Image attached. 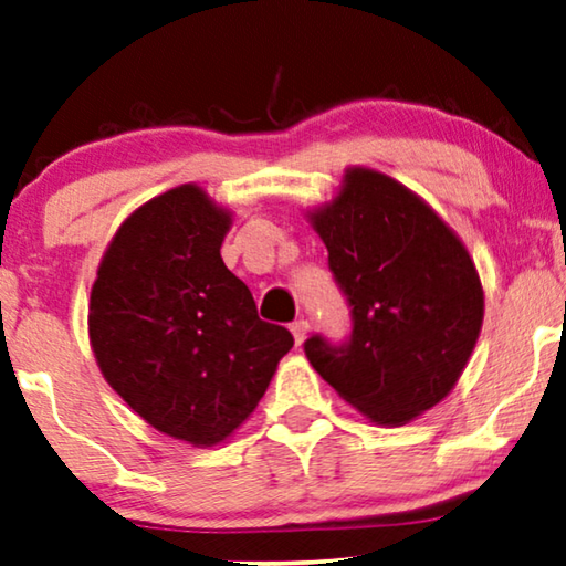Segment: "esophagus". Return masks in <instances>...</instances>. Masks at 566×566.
Returning a JSON list of instances; mask_svg holds the SVG:
<instances>
[{"mask_svg": "<svg viewBox=\"0 0 566 566\" xmlns=\"http://www.w3.org/2000/svg\"><path fill=\"white\" fill-rule=\"evenodd\" d=\"M290 331L294 335V343L302 345V343L307 340V335H310V323H307V319H297V323H292Z\"/></svg>", "mask_w": 566, "mask_h": 566, "instance_id": "obj_1", "label": "esophagus"}]
</instances>
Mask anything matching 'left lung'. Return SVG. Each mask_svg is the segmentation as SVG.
<instances>
[{
  "instance_id": "left-lung-1",
  "label": "left lung",
  "mask_w": 566,
  "mask_h": 566,
  "mask_svg": "<svg viewBox=\"0 0 566 566\" xmlns=\"http://www.w3.org/2000/svg\"><path fill=\"white\" fill-rule=\"evenodd\" d=\"M350 305L343 345L312 335V368L360 415L401 427L454 389L483 325V284L468 249L394 177L350 167L310 213Z\"/></svg>"
}]
</instances>
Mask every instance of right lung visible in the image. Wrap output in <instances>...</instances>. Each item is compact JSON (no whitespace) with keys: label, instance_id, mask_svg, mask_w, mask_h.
<instances>
[{"label":"right lung","instance_id":"right-lung-1","mask_svg":"<svg viewBox=\"0 0 566 566\" xmlns=\"http://www.w3.org/2000/svg\"><path fill=\"white\" fill-rule=\"evenodd\" d=\"M229 229V210L198 185L147 200L108 243L88 302L108 386L157 432L192 447L231 437L294 345L223 264Z\"/></svg>","mask_w":566,"mask_h":566}]
</instances>
